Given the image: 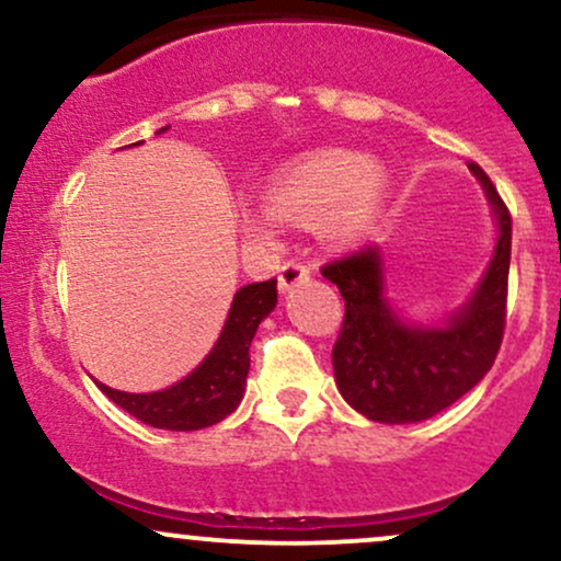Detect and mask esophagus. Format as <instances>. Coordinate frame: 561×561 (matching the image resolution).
I'll use <instances>...</instances> for the list:
<instances>
[{"instance_id":"obj_1","label":"esophagus","mask_w":561,"mask_h":561,"mask_svg":"<svg viewBox=\"0 0 561 561\" xmlns=\"http://www.w3.org/2000/svg\"><path fill=\"white\" fill-rule=\"evenodd\" d=\"M308 279H311V266H306V263H300L295 259L282 263V268H279V289H282V293H287V289L298 287Z\"/></svg>"}]
</instances>
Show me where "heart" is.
Instances as JSON below:
<instances>
[{
  "label": "heart",
  "instance_id": "1",
  "mask_svg": "<svg viewBox=\"0 0 561 561\" xmlns=\"http://www.w3.org/2000/svg\"><path fill=\"white\" fill-rule=\"evenodd\" d=\"M388 176L382 165L351 150H317L295 160L268 186V214L244 218L248 231L274 234V218L295 227H317L334 248L362 242L382 214Z\"/></svg>",
  "mask_w": 561,
  "mask_h": 561
}]
</instances>
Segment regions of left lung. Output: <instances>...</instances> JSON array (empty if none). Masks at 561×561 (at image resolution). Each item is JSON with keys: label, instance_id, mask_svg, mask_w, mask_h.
<instances>
[{"label": "left lung", "instance_id": "left-lung-1", "mask_svg": "<svg viewBox=\"0 0 561 561\" xmlns=\"http://www.w3.org/2000/svg\"><path fill=\"white\" fill-rule=\"evenodd\" d=\"M493 205L499 242L474 295L446 327L405 324L385 298L382 250L364 244L330 261L321 274L345 300L343 330L332 347L340 396L366 420L422 422L459 401L491 371L506 327L512 216L491 179L469 163Z\"/></svg>", "mask_w": 561, "mask_h": 561}]
</instances>
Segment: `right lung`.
Wrapping results in <instances>:
<instances>
[{
  "label": "right lung",
  "mask_w": 561,
  "mask_h": 561,
  "mask_svg": "<svg viewBox=\"0 0 561 561\" xmlns=\"http://www.w3.org/2000/svg\"><path fill=\"white\" fill-rule=\"evenodd\" d=\"M163 126L160 131H165ZM158 131V134H160ZM276 306V279L237 289L227 324L214 351L182 382L158 392H121L96 382L115 405L158 430H203L227 420L242 401L250 371V343L255 330Z\"/></svg>",
  "instance_id": "obj_1"
}]
</instances>
